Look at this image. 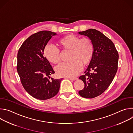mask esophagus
I'll list each match as a JSON object with an SVG mask.
<instances>
[{
    "mask_svg": "<svg viewBox=\"0 0 133 133\" xmlns=\"http://www.w3.org/2000/svg\"><path fill=\"white\" fill-rule=\"evenodd\" d=\"M68 79L72 80V81H76V80H77L78 78H71V77H68Z\"/></svg>",
    "mask_w": 133,
    "mask_h": 133,
    "instance_id": "esophagus-1",
    "label": "esophagus"
}]
</instances>
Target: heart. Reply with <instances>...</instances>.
Returning <instances> with one entry per match:
<instances>
[{"label": "heart", "instance_id": "heart-1", "mask_svg": "<svg viewBox=\"0 0 133 133\" xmlns=\"http://www.w3.org/2000/svg\"><path fill=\"white\" fill-rule=\"evenodd\" d=\"M58 46L64 50H69L67 63L60 64L56 68L59 76L74 77L82 70L83 65L87 66L91 62L94 52L92 41L89 38H82L74 35H68L58 41ZM44 55L51 63L60 62L59 50L55 46L47 44L44 48Z\"/></svg>", "mask_w": 133, "mask_h": 133}]
</instances>
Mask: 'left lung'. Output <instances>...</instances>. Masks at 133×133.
Returning <instances> with one entry per match:
<instances>
[{
	"label": "left lung",
	"instance_id": "left-lung-1",
	"mask_svg": "<svg viewBox=\"0 0 133 133\" xmlns=\"http://www.w3.org/2000/svg\"><path fill=\"white\" fill-rule=\"evenodd\" d=\"M93 42V57L85 75L79 78L85 86L79 91L80 95L92 98L103 93L111 83L118 68V53L112 41L103 33L95 29L80 31Z\"/></svg>",
	"mask_w": 133,
	"mask_h": 133
}]
</instances>
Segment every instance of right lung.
I'll return each mask as SVG.
<instances>
[{"label":"right lung","mask_w":133,"mask_h":133,"mask_svg":"<svg viewBox=\"0 0 133 133\" xmlns=\"http://www.w3.org/2000/svg\"><path fill=\"white\" fill-rule=\"evenodd\" d=\"M56 35L48 30L34 34L23 43L17 54V70L21 83L29 95L39 100L50 99L57 94L63 79H49L55 71L43 56L45 46Z\"/></svg>","instance_id":"right-lung-1"}]
</instances>
